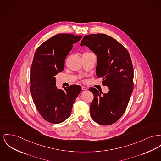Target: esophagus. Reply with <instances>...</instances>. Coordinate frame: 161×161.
<instances>
[{
    "label": "esophagus",
    "instance_id": "34e87169",
    "mask_svg": "<svg viewBox=\"0 0 161 161\" xmlns=\"http://www.w3.org/2000/svg\"><path fill=\"white\" fill-rule=\"evenodd\" d=\"M81 88H82V89H83V90H84V91L87 90V87H85V86H81Z\"/></svg>",
    "mask_w": 161,
    "mask_h": 161
}]
</instances>
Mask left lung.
I'll use <instances>...</instances> for the list:
<instances>
[{
	"label": "left lung",
	"instance_id": "1",
	"mask_svg": "<svg viewBox=\"0 0 161 161\" xmlns=\"http://www.w3.org/2000/svg\"><path fill=\"white\" fill-rule=\"evenodd\" d=\"M80 46L89 48L97 55L96 75L109 89L103 94L89 88L94 97L90 105L91 116L100 125H112L122 116L132 94L134 70L130 55L120 42L105 34L86 35Z\"/></svg>",
	"mask_w": 161,
	"mask_h": 161
}]
</instances>
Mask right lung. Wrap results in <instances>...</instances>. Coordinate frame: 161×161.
I'll return each instance as SVG.
<instances>
[{"mask_svg":"<svg viewBox=\"0 0 161 161\" xmlns=\"http://www.w3.org/2000/svg\"><path fill=\"white\" fill-rule=\"evenodd\" d=\"M82 36L60 33L44 42L35 52L30 70V92L42 118L60 123L70 115L72 105L81 91L73 85L58 89L55 76L64 69V62L73 44Z\"/></svg>","mask_w":161,"mask_h":161,"instance_id":"right-lung-1","label":"right lung"}]
</instances>
